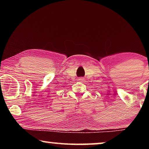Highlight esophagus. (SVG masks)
I'll list each match as a JSON object with an SVG mask.
<instances>
[{
  "label": "esophagus",
  "mask_w": 149,
  "mask_h": 149,
  "mask_svg": "<svg viewBox=\"0 0 149 149\" xmlns=\"http://www.w3.org/2000/svg\"><path fill=\"white\" fill-rule=\"evenodd\" d=\"M78 81H84V79L83 77H79V79H78Z\"/></svg>",
  "instance_id": "esophagus-1"
}]
</instances>
